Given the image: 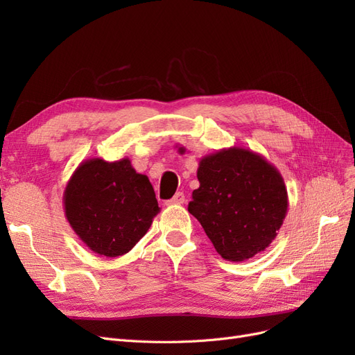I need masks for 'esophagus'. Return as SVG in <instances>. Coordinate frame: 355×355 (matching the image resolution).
<instances>
[{"instance_id":"34e87169","label":"esophagus","mask_w":355,"mask_h":355,"mask_svg":"<svg viewBox=\"0 0 355 355\" xmlns=\"http://www.w3.org/2000/svg\"><path fill=\"white\" fill-rule=\"evenodd\" d=\"M185 202V194L184 192H176V194L173 196V198L168 200V204H171V206H175V204H184Z\"/></svg>"}]
</instances>
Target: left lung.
Here are the masks:
<instances>
[{"label":"left lung","instance_id":"obj_1","mask_svg":"<svg viewBox=\"0 0 355 355\" xmlns=\"http://www.w3.org/2000/svg\"><path fill=\"white\" fill-rule=\"evenodd\" d=\"M200 188L188 211L198 219L214 249L231 262L263 252L287 214L284 179L253 151L232 146L200 159Z\"/></svg>","mask_w":355,"mask_h":355}]
</instances>
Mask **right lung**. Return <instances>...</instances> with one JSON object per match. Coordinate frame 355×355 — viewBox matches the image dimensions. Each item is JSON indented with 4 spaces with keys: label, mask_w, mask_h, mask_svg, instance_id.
Instances as JSON below:
<instances>
[{
    "label": "right lung",
    "mask_w": 355,
    "mask_h": 355,
    "mask_svg": "<svg viewBox=\"0 0 355 355\" xmlns=\"http://www.w3.org/2000/svg\"><path fill=\"white\" fill-rule=\"evenodd\" d=\"M63 206L78 239L106 257L130 252L159 213L151 182L128 158L84 159L68 180Z\"/></svg>",
    "instance_id": "right-lung-1"
}]
</instances>
